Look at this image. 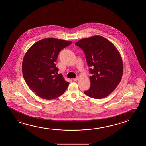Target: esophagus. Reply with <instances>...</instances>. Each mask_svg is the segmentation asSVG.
Segmentation results:
<instances>
[{"mask_svg": "<svg viewBox=\"0 0 146 146\" xmlns=\"http://www.w3.org/2000/svg\"><path fill=\"white\" fill-rule=\"evenodd\" d=\"M78 77H77L76 78H73V80L74 81H76V80H78Z\"/></svg>", "mask_w": 146, "mask_h": 146, "instance_id": "1", "label": "esophagus"}]
</instances>
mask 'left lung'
Listing matches in <instances>:
<instances>
[{
    "instance_id": "1",
    "label": "left lung",
    "mask_w": 146,
    "mask_h": 146,
    "mask_svg": "<svg viewBox=\"0 0 146 146\" xmlns=\"http://www.w3.org/2000/svg\"><path fill=\"white\" fill-rule=\"evenodd\" d=\"M75 45L85 53L90 72L91 86L84 93L91 98L101 99L111 93L122 79L123 64L114 45L100 36L83 38Z\"/></svg>"
}]
</instances>
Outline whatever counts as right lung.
<instances>
[{
	"instance_id": "add662e5",
	"label": "right lung",
	"mask_w": 146,
	"mask_h": 146,
	"mask_svg": "<svg viewBox=\"0 0 146 146\" xmlns=\"http://www.w3.org/2000/svg\"><path fill=\"white\" fill-rule=\"evenodd\" d=\"M54 38L41 40L31 46L24 55L22 71L29 88L40 97L51 100L64 93L69 82L58 71L56 61L59 52L72 44Z\"/></svg>"
}]
</instances>
